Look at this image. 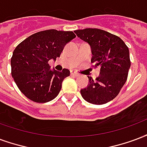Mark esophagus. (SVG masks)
Masks as SVG:
<instances>
[{
  "mask_svg": "<svg viewBox=\"0 0 147 147\" xmlns=\"http://www.w3.org/2000/svg\"><path fill=\"white\" fill-rule=\"evenodd\" d=\"M71 76H79V74L77 73V72H76V71H71Z\"/></svg>",
  "mask_w": 147,
  "mask_h": 147,
  "instance_id": "obj_1",
  "label": "esophagus"
}]
</instances>
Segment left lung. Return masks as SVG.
I'll use <instances>...</instances> for the list:
<instances>
[{
	"label": "left lung",
	"instance_id": "left-lung-1",
	"mask_svg": "<svg viewBox=\"0 0 147 147\" xmlns=\"http://www.w3.org/2000/svg\"><path fill=\"white\" fill-rule=\"evenodd\" d=\"M90 45L93 67H100L96 80L89 77L87 87L80 90L82 98L100 105L115 99L128 78L131 66L128 47L120 37L102 29L87 28L74 31Z\"/></svg>",
	"mask_w": 147,
	"mask_h": 147
}]
</instances>
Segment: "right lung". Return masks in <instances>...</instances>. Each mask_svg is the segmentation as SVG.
Instances as JSON below:
<instances>
[{
	"label": "right lung",
	"instance_id": "add662e5",
	"mask_svg": "<svg viewBox=\"0 0 147 147\" xmlns=\"http://www.w3.org/2000/svg\"><path fill=\"white\" fill-rule=\"evenodd\" d=\"M76 36L71 31L48 29L31 35L16 47L11 59V76L27 98L46 103L58 95L70 71L51 70L48 61H56L65 44Z\"/></svg>",
	"mask_w": 147,
	"mask_h": 147
}]
</instances>
